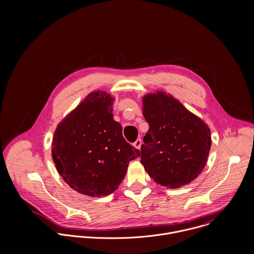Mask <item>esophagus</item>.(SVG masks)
Wrapping results in <instances>:
<instances>
[{"mask_svg":"<svg viewBox=\"0 0 254 254\" xmlns=\"http://www.w3.org/2000/svg\"><path fill=\"white\" fill-rule=\"evenodd\" d=\"M141 145H142V140H141V139H138V140L134 143V146H135L136 148H138V149L141 148Z\"/></svg>","mask_w":254,"mask_h":254,"instance_id":"obj_1","label":"esophagus"}]
</instances>
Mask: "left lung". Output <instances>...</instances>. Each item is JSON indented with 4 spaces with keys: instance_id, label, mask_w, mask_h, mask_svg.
<instances>
[{
    "instance_id": "8db88e82",
    "label": "left lung",
    "mask_w": 254,
    "mask_h": 254,
    "mask_svg": "<svg viewBox=\"0 0 254 254\" xmlns=\"http://www.w3.org/2000/svg\"><path fill=\"white\" fill-rule=\"evenodd\" d=\"M148 131L141 163L157 184L176 189L193 181L204 168L211 147L207 124L161 91L143 97Z\"/></svg>"
}]
</instances>
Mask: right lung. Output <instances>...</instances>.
Instances as JSON below:
<instances>
[{
  "label": "right lung",
  "mask_w": 254,
  "mask_h": 254,
  "mask_svg": "<svg viewBox=\"0 0 254 254\" xmlns=\"http://www.w3.org/2000/svg\"><path fill=\"white\" fill-rule=\"evenodd\" d=\"M114 98L104 91L89 94L58 125L52 143L57 170L74 190L89 196L112 193L128 164L141 155L125 141L114 121Z\"/></svg>",
  "instance_id": "obj_1"
}]
</instances>
